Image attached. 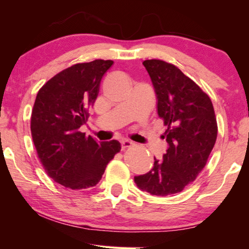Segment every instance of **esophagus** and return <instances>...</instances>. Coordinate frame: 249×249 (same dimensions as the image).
Segmentation results:
<instances>
[{
	"instance_id": "esophagus-1",
	"label": "esophagus",
	"mask_w": 249,
	"mask_h": 249,
	"mask_svg": "<svg viewBox=\"0 0 249 249\" xmlns=\"http://www.w3.org/2000/svg\"><path fill=\"white\" fill-rule=\"evenodd\" d=\"M133 145V142L132 141H129V140H122L121 141V149L122 150H125L130 148V146Z\"/></svg>"
}]
</instances>
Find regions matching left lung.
I'll list each match as a JSON object with an SVG mask.
<instances>
[{"mask_svg": "<svg viewBox=\"0 0 249 249\" xmlns=\"http://www.w3.org/2000/svg\"><path fill=\"white\" fill-rule=\"evenodd\" d=\"M158 100V115L168 127L169 148L151 171L134 177L140 190L166 196L183 191L204 169L217 137V122L207 93L174 65L144 60Z\"/></svg>", "mask_w": 249, "mask_h": 249, "instance_id": "obj_1", "label": "left lung"}]
</instances>
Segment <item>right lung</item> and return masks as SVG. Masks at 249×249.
<instances>
[{"label":"right lung","mask_w":249,"mask_h":249,"mask_svg":"<svg viewBox=\"0 0 249 249\" xmlns=\"http://www.w3.org/2000/svg\"><path fill=\"white\" fill-rule=\"evenodd\" d=\"M112 64L96 59L72 65L48 80L36 96L31 117L33 142L47 174L68 189L95 186L121 149L117 140L99 143L79 131Z\"/></svg>","instance_id":"add662e5"}]
</instances>
